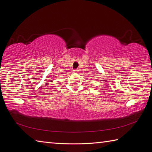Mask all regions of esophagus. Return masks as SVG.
Returning a JSON list of instances; mask_svg holds the SVG:
<instances>
[{
    "instance_id": "obj_1",
    "label": "esophagus",
    "mask_w": 152,
    "mask_h": 152,
    "mask_svg": "<svg viewBox=\"0 0 152 152\" xmlns=\"http://www.w3.org/2000/svg\"><path fill=\"white\" fill-rule=\"evenodd\" d=\"M78 70H74V73H78Z\"/></svg>"
}]
</instances>
